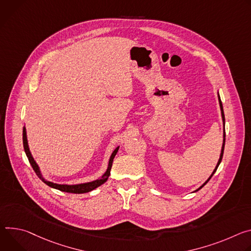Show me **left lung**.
I'll return each instance as SVG.
<instances>
[{
	"label": "left lung",
	"mask_w": 251,
	"mask_h": 251,
	"mask_svg": "<svg viewBox=\"0 0 251 251\" xmlns=\"http://www.w3.org/2000/svg\"><path fill=\"white\" fill-rule=\"evenodd\" d=\"M219 104H220V109H221V115H222V120H224V125H225V124H226V122H225V121H226V120H225V113H224V107H222V103H221V100H220V98H219ZM225 145H226V129H225V134H224V145H222V150H221V153H220V157H219V160H218V162H217V164H216V168H215V170H214V171H213V173H212V175H211V176H210V177H209V178H208V179H207V180H206V181H205V182H204V183H203V184H202V185H201V187H200V188H199V189H201V187H203V186H204V185H205V184H206V183H207V182H208V180H209V179H210V178H211V176H213V175H214V173H215V172H216V170H217V168H218V165H219V163H220V162H221V159H222V156H224V151H225ZM199 189H198V190H199ZM198 190H197V191H198Z\"/></svg>",
	"instance_id": "left-lung-1"
}]
</instances>
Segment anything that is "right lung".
Wrapping results in <instances>:
<instances>
[{"label":"right lung","instance_id":"add662e5","mask_svg":"<svg viewBox=\"0 0 251 251\" xmlns=\"http://www.w3.org/2000/svg\"><path fill=\"white\" fill-rule=\"evenodd\" d=\"M23 145H24V150H25V152L27 156V159H29L31 165L33 170L35 171L36 175L49 186L52 187V188H55V189H59L61 191H65V192H71V193H86V192H89L97 187H99L100 185H101L102 183H104L109 175H110V170H111V165H113V161H114V158L119 151V148H117L114 152L111 153L110 155V158H109V161H108V166H107V170L106 172L104 173V175L100 177V179H97L95 181H92V182H88V183H81V184H75V185H68V184H58V183H53V182H50V181H48V180H45L44 177L42 176L41 173H40V169L38 164L36 163V161L34 160L31 152H30V150H29V146H27V141H26V133H25V128L24 127L23 128Z\"/></svg>","mask_w":251,"mask_h":251}]
</instances>
